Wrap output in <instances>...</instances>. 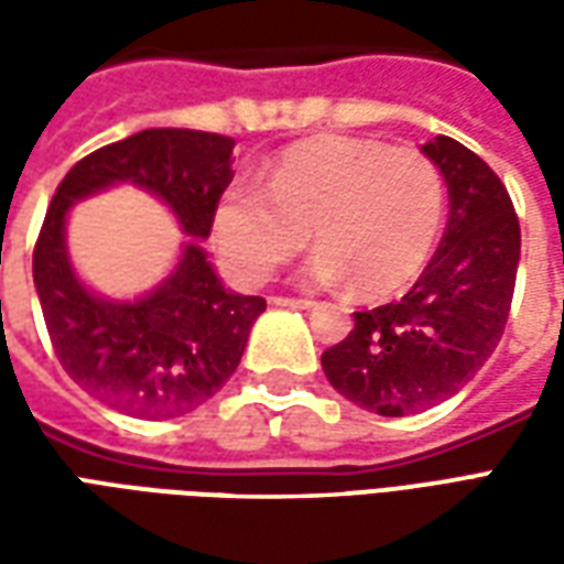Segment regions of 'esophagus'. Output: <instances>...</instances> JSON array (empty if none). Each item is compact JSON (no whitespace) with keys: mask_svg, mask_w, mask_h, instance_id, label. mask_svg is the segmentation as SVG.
Here are the masks:
<instances>
[{"mask_svg":"<svg viewBox=\"0 0 564 564\" xmlns=\"http://www.w3.org/2000/svg\"><path fill=\"white\" fill-rule=\"evenodd\" d=\"M271 305H281V307H317V302H311V299H293V295H271Z\"/></svg>","mask_w":564,"mask_h":564,"instance_id":"1","label":"esophagus"}]
</instances>
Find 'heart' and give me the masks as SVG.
Here are the masks:
<instances>
[{
  "instance_id": "b5f03b06",
  "label": "heart",
  "mask_w": 564,
  "mask_h": 564,
  "mask_svg": "<svg viewBox=\"0 0 564 564\" xmlns=\"http://www.w3.org/2000/svg\"><path fill=\"white\" fill-rule=\"evenodd\" d=\"M444 226V181L414 148L356 135L295 141L262 186H229L214 208V238L238 281L265 283L307 247V274L390 299L425 269Z\"/></svg>"
}]
</instances>
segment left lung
Segmentation results:
<instances>
[{"label": "left lung", "mask_w": 564, "mask_h": 564, "mask_svg": "<svg viewBox=\"0 0 564 564\" xmlns=\"http://www.w3.org/2000/svg\"><path fill=\"white\" fill-rule=\"evenodd\" d=\"M423 153L449 196L437 253L411 293L354 314L350 335L323 354L332 387L380 416L447 402L484 368L501 341L520 265V220L498 174L449 135L425 141Z\"/></svg>", "instance_id": "left-lung-1"}]
</instances>
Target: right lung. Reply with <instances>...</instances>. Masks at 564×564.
<instances>
[{
    "mask_svg": "<svg viewBox=\"0 0 564 564\" xmlns=\"http://www.w3.org/2000/svg\"><path fill=\"white\" fill-rule=\"evenodd\" d=\"M235 141L196 129H144L93 150L56 186L32 253V281L56 359L80 390L129 416L196 411L232 378L265 299L226 290L196 238L232 181ZM135 183L193 234L173 274L132 303L93 294L70 269L65 220L75 200Z\"/></svg>",
    "mask_w": 564,
    "mask_h": 564,
    "instance_id": "add662e5",
    "label": "right lung"
}]
</instances>
